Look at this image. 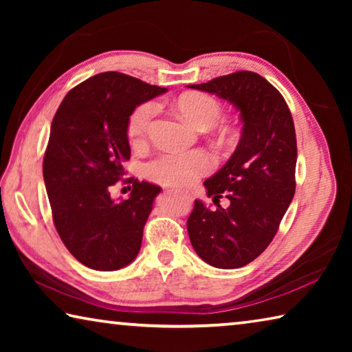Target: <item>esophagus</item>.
I'll return each mask as SVG.
<instances>
[{
  "instance_id": "obj_1",
  "label": "esophagus",
  "mask_w": 352,
  "mask_h": 352,
  "mask_svg": "<svg viewBox=\"0 0 352 352\" xmlns=\"http://www.w3.org/2000/svg\"><path fill=\"white\" fill-rule=\"evenodd\" d=\"M168 192H169V194H180V195H183V197L186 199L188 201L192 200V197H190L189 192H182V190H177V189H168Z\"/></svg>"
}]
</instances>
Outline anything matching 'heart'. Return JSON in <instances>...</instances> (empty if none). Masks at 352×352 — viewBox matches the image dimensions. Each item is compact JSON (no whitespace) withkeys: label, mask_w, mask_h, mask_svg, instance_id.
<instances>
[{"label":"heart","mask_w":352,"mask_h":352,"mask_svg":"<svg viewBox=\"0 0 352 352\" xmlns=\"http://www.w3.org/2000/svg\"><path fill=\"white\" fill-rule=\"evenodd\" d=\"M175 110L183 119L197 129L211 127L222 113L219 100L205 93H184L174 102ZM157 105L144 102L136 107L129 118V136L133 142L146 140ZM212 157L201 148L188 152H166L147 164V177L153 182L169 186H189L200 177L211 172Z\"/></svg>","instance_id":"obj_1"}]
</instances>
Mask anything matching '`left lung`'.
<instances>
[{"mask_svg": "<svg viewBox=\"0 0 352 352\" xmlns=\"http://www.w3.org/2000/svg\"><path fill=\"white\" fill-rule=\"evenodd\" d=\"M194 90L216 94L241 111L234 153L204 183L208 197L225 195L216 211L195 200L188 219L190 243L217 269H239L270 245L295 194L296 135L290 110L275 87L253 71L216 77Z\"/></svg>", "mask_w": 352, "mask_h": 352, "instance_id": "1", "label": "left lung"}]
</instances>
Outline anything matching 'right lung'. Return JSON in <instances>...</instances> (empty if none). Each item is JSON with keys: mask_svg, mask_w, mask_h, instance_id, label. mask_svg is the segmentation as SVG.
<instances>
[{"mask_svg": "<svg viewBox=\"0 0 352 352\" xmlns=\"http://www.w3.org/2000/svg\"><path fill=\"white\" fill-rule=\"evenodd\" d=\"M168 90L107 71L74 87L56 113L43 158V178L56 230L83 265L113 272L140 253L142 230L162 188L133 183L127 200L110 188L130 158L129 118L140 104Z\"/></svg>", "mask_w": 352, "mask_h": 352, "instance_id": "right-lung-1", "label": "right lung"}]
</instances>
